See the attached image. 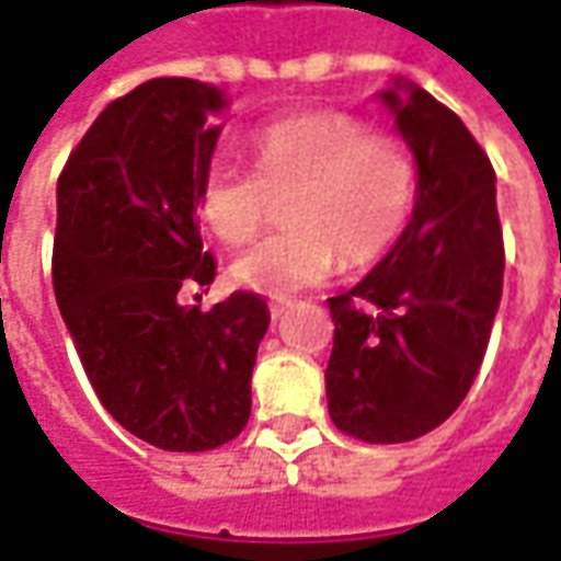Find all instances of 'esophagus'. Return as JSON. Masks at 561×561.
<instances>
[{
    "mask_svg": "<svg viewBox=\"0 0 561 561\" xmlns=\"http://www.w3.org/2000/svg\"><path fill=\"white\" fill-rule=\"evenodd\" d=\"M288 307H291V300H276V304H270V312H273V319H279L282 312H285Z\"/></svg>",
    "mask_w": 561,
    "mask_h": 561,
    "instance_id": "1",
    "label": "esophagus"
}]
</instances>
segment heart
<instances>
[{
  "mask_svg": "<svg viewBox=\"0 0 561 561\" xmlns=\"http://www.w3.org/2000/svg\"><path fill=\"white\" fill-rule=\"evenodd\" d=\"M254 172L213 160L199 172L194 206L230 245L252 240L285 199V230L230 264L240 288L285 297L346 267H367L394 249L413 218L419 167L398 133L370 130L362 115L321 108L279 117L245 136Z\"/></svg>",
  "mask_w": 561,
  "mask_h": 561,
  "instance_id": "b5f03b06",
  "label": "heart"
}]
</instances>
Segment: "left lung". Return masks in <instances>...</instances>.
Here are the masks:
<instances>
[{
    "label": "left lung",
    "mask_w": 561,
    "mask_h": 561,
    "mask_svg": "<svg viewBox=\"0 0 561 561\" xmlns=\"http://www.w3.org/2000/svg\"><path fill=\"white\" fill-rule=\"evenodd\" d=\"M404 96H400V90ZM413 148V218L352 291L328 300V413L364 444H407L456 413L480 374L504 282L495 170L456 112L394 81L382 93Z\"/></svg>",
    "instance_id": "8db88e82"
}]
</instances>
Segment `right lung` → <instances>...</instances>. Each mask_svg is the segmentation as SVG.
I'll return each mask as SVG.
<instances>
[{
    "label": "right lung",
    "instance_id": "1",
    "mask_svg": "<svg viewBox=\"0 0 561 561\" xmlns=\"http://www.w3.org/2000/svg\"><path fill=\"white\" fill-rule=\"evenodd\" d=\"M225 93L151 78L103 108L57 182L54 294L96 398L170 453L233 440L252 413L267 304L233 291L209 312L179 304L213 285L194 187L213 163Z\"/></svg>",
    "mask_w": 561,
    "mask_h": 561
}]
</instances>
